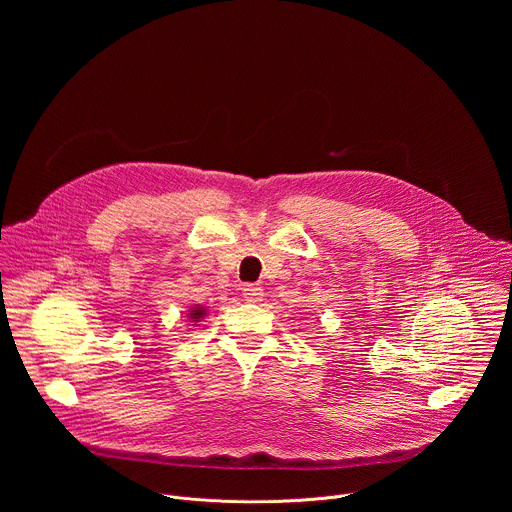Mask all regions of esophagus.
<instances>
[{"mask_svg": "<svg viewBox=\"0 0 512 512\" xmlns=\"http://www.w3.org/2000/svg\"><path fill=\"white\" fill-rule=\"evenodd\" d=\"M243 298H245V302H249V304L261 302V300H263V287L253 285V283L245 285V287H243Z\"/></svg>", "mask_w": 512, "mask_h": 512, "instance_id": "esophagus-1", "label": "esophagus"}]
</instances>
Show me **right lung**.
Wrapping results in <instances>:
<instances>
[{
    "label": "right lung",
    "mask_w": 512,
    "mask_h": 512,
    "mask_svg": "<svg viewBox=\"0 0 512 512\" xmlns=\"http://www.w3.org/2000/svg\"><path fill=\"white\" fill-rule=\"evenodd\" d=\"M204 316H206V310L200 308V306H194V308L188 312V318H190L192 322H198V320L204 318Z\"/></svg>",
    "instance_id": "obj_1"
}]
</instances>
